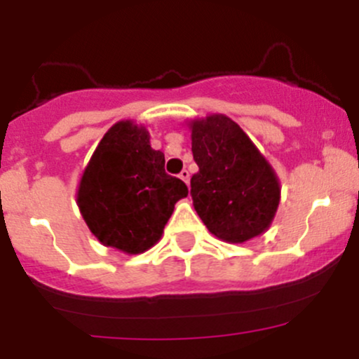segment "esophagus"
<instances>
[{
    "label": "esophagus",
    "instance_id": "obj_1",
    "mask_svg": "<svg viewBox=\"0 0 359 359\" xmlns=\"http://www.w3.org/2000/svg\"><path fill=\"white\" fill-rule=\"evenodd\" d=\"M179 177H180V179L184 180V182H186V184H189V179H191V175H189V172H187V170H182V172L179 173Z\"/></svg>",
    "mask_w": 359,
    "mask_h": 359
}]
</instances>
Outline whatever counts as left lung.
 Here are the masks:
<instances>
[{"label": "left lung", "mask_w": 359, "mask_h": 359, "mask_svg": "<svg viewBox=\"0 0 359 359\" xmlns=\"http://www.w3.org/2000/svg\"><path fill=\"white\" fill-rule=\"evenodd\" d=\"M198 172L191 196L210 233L245 243L269 229L281 198L280 180L238 123L224 114L189 121Z\"/></svg>", "instance_id": "8db88e82"}]
</instances>
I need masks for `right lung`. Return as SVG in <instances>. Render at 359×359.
Listing matches in <instances>:
<instances>
[{
  "instance_id": "obj_1",
  "label": "right lung",
  "mask_w": 359,
  "mask_h": 359,
  "mask_svg": "<svg viewBox=\"0 0 359 359\" xmlns=\"http://www.w3.org/2000/svg\"><path fill=\"white\" fill-rule=\"evenodd\" d=\"M187 186L165 172V154L154 151L144 125L123 119L93 151L79 180V212L104 245L137 255L161 240L175 203Z\"/></svg>"
}]
</instances>
